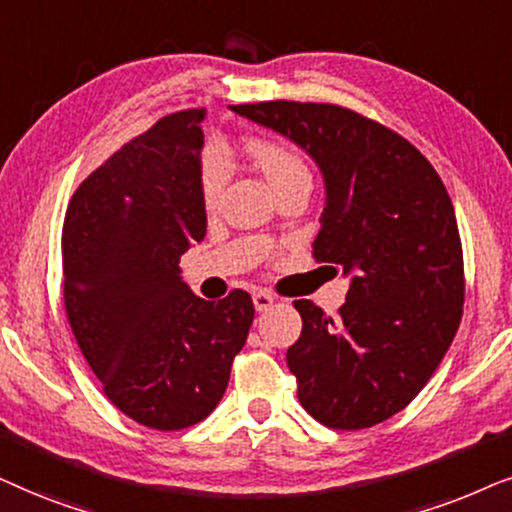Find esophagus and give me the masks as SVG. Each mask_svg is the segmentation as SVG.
<instances>
[{
    "label": "esophagus",
    "instance_id": "1",
    "mask_svg": "<svg viewBox=\"0 0 512 512\" xmlns=\"http://www.w3.org/2000/svg\"><path fill=\"white\" fill-rule=\"evenodd\" d=\"M252 302H255L257 311H267V309H271V306H274L276 297L267 290H255V292H252Z\"/></svg>",
    "mask_w": 512,
    "mask_h": 512
}]
</instances>
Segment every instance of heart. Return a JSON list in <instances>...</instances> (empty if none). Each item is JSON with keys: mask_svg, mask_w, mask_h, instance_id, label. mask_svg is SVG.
Returning <instances> with one entry per match:
<instances>
[{"mask_svg": "<svg viewBox=\"0 0 512 512\" xmlns=\"http://www.w3.org/2000/svg\"><path fill=\"white\" fill-rule=\"evenodd\" d=\"M245 156L262 170L276 194L290 187H309L313 182L311 168L306 159L292 147L278 142L250 140L245 145ZM224 182H227V163L217 152H208L201 166V201L206 208H213L220 199Z\"/></svg>", "mask_w": 512, "mask_h": 512, "instance_id": "b5f03b06", "label": "heart"}]
</instances>
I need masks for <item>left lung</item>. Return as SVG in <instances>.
I'll return each instance as SVG.
<instances>
[{
  "mask_svg": "<svg viewBox=\"0 0 512 512\" xmlns=\"http://www.w3.org/2000/svg\"><path fill=\"white\" fill-rule=\"evenodd\" d=\"M311 154L325 177L316 262L351 288L337 318L299 299L302 335L288 349L297 398L335 431L405 410L459 330L463 250L452 199L431 161L391 128L330 102L231 107Z\"/></svg>",
  "mask_w": 512,
  "mask_h": 512,
  "instance_id": "left-lung-1",
  "label": "left lung"
}]
</instances>
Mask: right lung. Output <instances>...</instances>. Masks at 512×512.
Returning a JSON list of instances; mask_svg holds the SVG:
<instances>
[{
    "instance_id": "add662e5",
    "label": "right lung",
    "mask_w": 512,
    "mask_h": 512,
    "mask_svg": "<svg viewBox=\"0 0 512 512\" xmlns=\"http://www.w3.org/2000/svg\"><path fill=\"white\" fill-rule=\"evenodd\" d=\"M206 109L168 114L95 168L63 224L65 313L112 405L156 431L215 410L255 318L245 290L192 295L180 257L206 236Z\"/></svg>"
}]
</instances>
